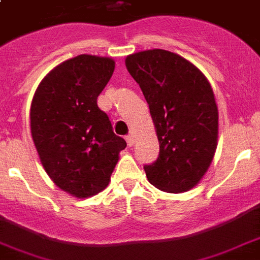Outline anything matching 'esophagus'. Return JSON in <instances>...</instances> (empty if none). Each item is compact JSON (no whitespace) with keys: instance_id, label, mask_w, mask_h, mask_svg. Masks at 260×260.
I'll return each mask as SVG.
<instances>
[{"instance_id":"obj_1","label":"esophagus","mask_w":260,"mask_h":260,"mask_svg":"<svg viewBox=\"0 0 260 260\" xmlns=\"http://www.w3.org/2000/svg\"><path fill=\"white\" fill-rule=\"evenodd\" d=\"M126 143H128V146H129V147H132V146H134L135 144V138L134 136H132V135H128V136H126Z\"/></svg>"}]
</instances>
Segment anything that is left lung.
Segmentation results:
<instances>
[{
	"instance_id": "1",
	"label": "left lung",
	"mask_w": 260,
	"mask_h": 260,
	"mask_svg": "<svg viewBox=\"0 0 260 260\" xmlns=\"http://www.w3.org/2000/svg\"><path fill=\"white\" fill-rule=\"evenodd\" d=\"M125 65L147 101L159 155L144 166L148 181L170 193L189 191L217 150L218 108L203 73L181 55L162 49L128 55Z\"/></svg>"
}]
</instances>
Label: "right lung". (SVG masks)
I'll return each instance as SVG.
<instances>
[{
	"label": "right lung",
	"mask_w": 260,
	"mask_h": 260,
	"mask_svg": "<svg viewBox=\"0 0 260 260\" xmlns=\"http://www.w3.org/2000/svg\"><path fill=\"white\" fill-rule=\"evenodd\" d=\"M114 59L80 54L47 73L34 94L31 135L42 166L62 191L84 199L108 187L126 142L96 105Z\"/></svg>",
	"instance_id": "right-lung-1"
}]
</instances>
